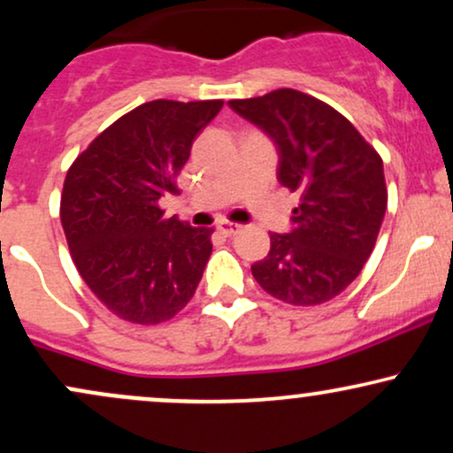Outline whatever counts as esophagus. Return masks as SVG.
<instances>
[{"mask_svg": "<svg viewBox=\"0 0 453 453\" xmlns=\"http://www.w3.org/2000/svg\"><path fill=\"white\" fill-rule=\"evenodd\" d=\"M217 230H219L223 236H232V234H236L238 230H241V226H238V223H230V221L221 219L219 223H217Z\"/></svg>", "mask_w": 453, "mask_h": 453, "instance_id": "34e87169", "label": "esophagus"}]
</instances>
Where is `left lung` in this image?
<instances>
[{
	"mask_svg": "<svg viewBox=\"0 0 453 453\" xmlns=\"http://www.w3.org/2000/svg\"><path fill=\"white\" fill-rule=\"evenodd\" d=\"M227 106L273 140L279 183L300 194L292 227L270 234L253 277L288 304L334 298L371 257L386 217L381 157L341 112L306 93L277 89Z\"/></svg>",
	"mask_w": 453,
	"mask_h": 453,
	"instance_id": "1",
	"label": "left lung"
}]
</instances>
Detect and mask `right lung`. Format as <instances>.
<instances>
[{
    "mask_svg": "<svg viewBox=\"0 0 453 453\" xmlns=\"http://www.w3.org/2000/svg\"><path fill=\"white\" fill-rule=\"evenodd\" d=\"M221 100H155L123 114L76 157L61 194V226L82 280L114 315L159 324L194 298L212 227L165 219L159 200Z\"/></svg>",
    "mask_w": 453,
    "mask_h": 453,
    "instance_id": "1",
    "label": "right lung"
}]
</instances>
